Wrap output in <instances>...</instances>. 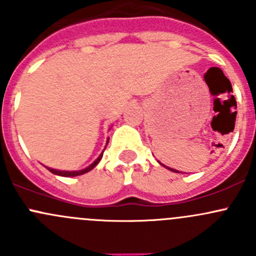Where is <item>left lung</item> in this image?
Listing matches in <instances>:
<instances>
[{
  "instance_id": "8db88e82",
  "label": "left lung",
  "mask_w": 256,
  "mask_h": 256,
  "mask_svg": "<svg viewBox=\"0 0 256 256\" xmlns=\"http://www.w3.org/2000/svg\"><path fill=\"white\" fill-rule=\"evenodd\" d=\"M168 170H171V171H174V172H177V171H174V168H168Z\"/></svg>"
}]
</instances>
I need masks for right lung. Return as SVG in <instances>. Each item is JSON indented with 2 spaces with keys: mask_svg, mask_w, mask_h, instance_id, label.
Segmentation results:
<instances>
[{
  "mask_svg": "<svg viewBox=\"0 0 256 256\" xmlns=\"http://www.w3.org/2000/svg\"><path fill=\"white\" fill-rule=\"evenodd\" d=\"M102 154H100V156L98 157V158L95 160V161L92 162V164H90L89 167H86V168H84V170H80V171H72V172H69V171H58V170H53V168H48V170H49V171L52 172V174H58V176H63V177H74V176H80V174H86V172L92 171V170L94 168V167L96 166L98 164H99L100 160H102Z\"/></svg>",
  "mask_w": 256,
  "mask_h": 256,
  "instance_id": "add662e5",
  "label": "right lung"
}]
</instances>
